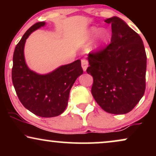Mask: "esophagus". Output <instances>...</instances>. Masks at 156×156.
I'll return each mask as SVG.
<instances>
[{
    "mask_svg": "<svg viewBox=\"0 0 156 156\" xmlns=\"http://www.w3.org/2000/svg\"><path fill=\"white\" fill-rule=\"evenodd\" d=\"M88 64H89V62L87 59H86V58H83V59L81 60V66H82V68H83V71L87 70V67H88Z\"/></svg>",
    "mask_w": 156,
    "mask_h": 156,
    "instance_id": "obj_1",
    "label": "esophagus"
}]
</instances>
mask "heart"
Listing matches in <instances>:
<instances>
[{"label":"heart","mask_w":156,"mask_h":156,"mask_svg":"<svg viewBox=\"0 0 156 156\" xmlns=\"http://www.w3.org/2000/svg\"><path fill=\"white\" fill-rule=\"evenodd\" d=\"M98 34V41L99 44H105L108 41L109 37H110V34H109V32L107 31V30L102 29L101 30L100 28H96V27H93L90 29L89 31V35L91 37H94Z\"/></svg>","instance_id":"heart-1"}]
</instances>
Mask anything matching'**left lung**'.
Segmentation results:
<instances>
[{
  "mask_svg": "<svg viewBox=\"0 0 156 156\" xmlns=\"http://www.w3.org/2000/svg\"><path fill=\"white\" fill-rule=\"evenodd\" d=\"M111 43L89 53L88 74L93 77L92 94L105 112H130L144 94L147 55L142 39L122 20L113 17Z\"/></svg>",
  "mask_w": 156,
  "mask_h": 156,
  "instance_id": "8db88e82",
  "label": "left lung"
}]
</instances>
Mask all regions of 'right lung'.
<instances>
[{"instance_id":"1","label":"right lung","mask_w":156,"mask_h":156,"mask_svg":"<svg viewBox=\"0 0 156 156\" xmlns=\"http://www.w3.org/2000/svg\"><path fill=\"white\" fill-rule=\"evenodd\" d=\"M44 25V22L33 25L16 45L12 79L17 95L25 108L39 117H53L65 110L70 89L83 71L79 59L61 66L47 75H39L28 69L23 52L26 40L32 32Z\"/></svg>"}]
</instances>
